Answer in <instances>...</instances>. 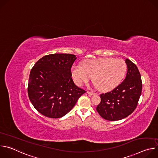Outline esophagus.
<instances>
[{
	"label": "esophagus",
	"instance_id": "esophagus-1",
	"mask_svg": "<svg viewBox=\"0 0 158 158\" xmlns=\"http://www.w3.org/2000/svg\"><path fill=\"white\" fill-rule=\"evenodd\" d=\"M87 93L90 94V95H94L95 93H93V92H91V91H87Z\"/></svg>",
	"mask_w": 158,
	"mask_h": 158
}]
</instances>
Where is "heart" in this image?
Listing matches in <instances>:
<instances>
[{
	"label": "heart",
	"instance_id": "heart-1",
	"mask_svg": "<svg viewBox=\"0 0 158 158\" xmlns=\"http://www.w3.org/2000/svg\"><path fill=\"white\" fill-rule=\"evenodd\" d=\"M126 71L127 65L123 59L102 57L86 60L82 66L74 65L71 74L77 85H82L93 77L94 82L101 91H107L122 82Z\"/></svg>",
	"mask_w": 158,
	"mask_h": 158
}]
</instances>
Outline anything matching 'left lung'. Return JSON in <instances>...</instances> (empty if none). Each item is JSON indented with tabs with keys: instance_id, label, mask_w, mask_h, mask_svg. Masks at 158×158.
<instances>
[{
	"instance_id": "1",
	"label": "left lung",
	"mask_w": 158,
	"mask_h": 158,
	"mask_svg": "<svg viewBox=\"0 0 158 158\" xmlns=\"http://www.w3.org/2000/svg\"><path fill=\"white\" fill-rule=\"evenodd\" d=\"M127 72L125 79L112 91L101 94L96 110L108 121H118L129 116L136 108L142 92V81L136 64L125 60Z\"/></svg>"
}]
</instances>
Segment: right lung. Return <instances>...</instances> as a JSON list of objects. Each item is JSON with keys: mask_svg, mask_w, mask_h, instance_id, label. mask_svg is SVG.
I'll return each instance as SVG.
<instances>
[{"mask_svg": "<svg viewBox=\"0 0 158 158\" xmlns=\"http://www.w3.org/2000/svg\"><path fill=\"white\" fill-rule=\"evenodd\" d=\"M76 59L74 54H49L40 58L33 66L28 96L42 115L50 118L64 116L86 92L75 85L71 77V67Z\"/></svg>", "mask_w": 158, "mask_h": 158, "instance_id": "1", "label": "right lung"}]
</instances>
